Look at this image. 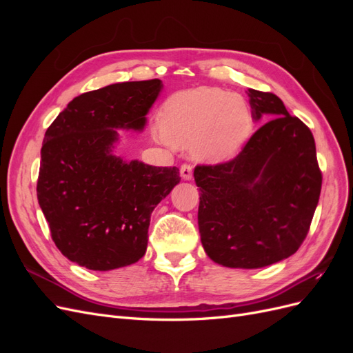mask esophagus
Masks as SVG:
<instances>
[{
    "label": "esophagus",
    "instance_id": "esophagus-1",
    "mask_svg": "<svg viewBox=\"0 0 353 353\" xmlns=\"http://www.w3.org/2000/svg\"><path fill=\"white\" fill-rule=\"evenodd\" d=\"M181 176H183L184 179L193 178V166H191L190 163H184L183 166H181Z\"/></svg>",
    "mask_w": 353,
    "mask_h": 353
}]
</instances>
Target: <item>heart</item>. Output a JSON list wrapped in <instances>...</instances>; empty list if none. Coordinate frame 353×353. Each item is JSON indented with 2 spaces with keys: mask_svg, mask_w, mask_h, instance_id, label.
Listing matches in <instances>:
<instances>
[{
  "mask_svg": "<svg viewBox=\"0 0 353 353\" xmlns=\"http://www.w3.org/2000/svg\"><path fill=\"white\" fill-rule=\"evenodd\" d=\"M253 128V112L244 99L203 87L168 99L156 135L168 145L191 144L194 156L205 162H223L241 150Z\"/></svg>",
  "mask_w": 353,
  "mask_h": 353,
  "instance_id": "1",
  "label": "heart"
}]
</instances>
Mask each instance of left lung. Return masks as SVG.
I'll return each instance as SVG.
<instances>
[{"label":"left lung","mask_w":353,"mask_h":353,"mask_svg":"<svg viewBox=\"0 0 353 353\" xmlns=\"http://www.w3.org/2000/svg\"><path fill=\"white\" fill-rule=\"evenodd\" d=\"M254 119H272L241 152L197 165L199 231L209 258L230 268H262L297 252L311 228L323 174L311 130L272 92L249 90Z\"/></svg>","instance_id":"1"}]
</instances>
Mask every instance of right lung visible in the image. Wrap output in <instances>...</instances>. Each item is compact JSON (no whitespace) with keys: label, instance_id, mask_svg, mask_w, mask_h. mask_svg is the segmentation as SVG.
Wrapping results in <instances>:
<instances>
[{"label":"right lung","instance_id":"1","mask_svg":"<svg viewBox=\"0 0 353 353\" xmlns=\"http://www.w3.org/2000/svg\"><path fill=\"white\" fill-rule=\"evenodd\" d=\"M160 79L83 92L44 137L37 196L57 249L72 262L109 271L140 261L150 215L179 181V169L123 162L112 154L117 128L143 130Z\"/></svg>","mask_w":353,"mask_h":353}]
</instances>
